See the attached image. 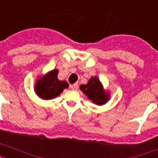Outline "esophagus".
Masks as SVG:
<instances>
[{
    "mask_svg": "<svg viewBox=\"0 0 158 158\" xmlns=\"http://www.w3.org/2000/svg\"><path fill=\"white\" fill-rule=\"evenodd\" d=\"M78 88H79V86H78V84H72L71 86H70V89H71L72 90H77V89H78Z\"/></svg>",
    "mask_w": 158,
    "mask_h": 158,
    "instance_id": "esophagus-1",
    "label": "esophagus"
}]
</instances>
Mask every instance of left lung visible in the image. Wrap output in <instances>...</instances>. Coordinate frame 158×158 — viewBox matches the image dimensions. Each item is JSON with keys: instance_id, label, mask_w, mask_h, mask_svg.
Here are the masks:
<instances>
[{"instance_id": "8db88e82", "label": "left lung", "mask_w": 158, "mask_h": 158, "mask_svg": "<svg viewBox=\"0 0 158 158\" xmlns=\"http://www.w3.org/2000/svg\"><path fill=\"white\" fill-rule=\"evenodd\" d=\"M79 89L84 95L94 104L102 106L110 100L109 92L104 89L103 85L97 76L91 77L86 84H81Z\"/></svg>"}]
</instances>
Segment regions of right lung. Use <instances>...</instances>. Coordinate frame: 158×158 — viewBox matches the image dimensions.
Wrapping results in <instances>:
<instances>
[{
  "mask_svg": "<svg viewBox=\"0 0 158 158\" xmlns=\"http://www.w3.org/2000/svg\"><path fill=\"white\" fill-rule=\"evenodd\" d=\"M58 69H54L47 74L39 76L35 82L34 92L38 98L43 100H51L58 97L69 84L64 80L58 79Z\"/></svg>",
  "mask_w": 158,
  "mask_h": 158,
  "instance_id": "obj_1",
  "label": "right lung"
}]
</instances>
